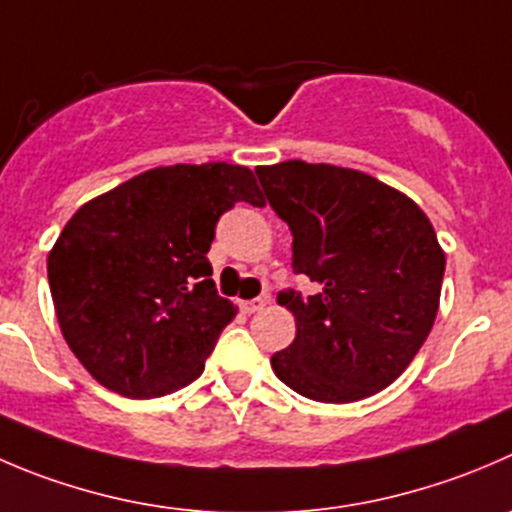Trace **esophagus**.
Segmentation results:
<instances>
[{"mask_svg": "<svg viewBox=\"0 0 512 512\" xmlns=\"http://www.w3.org/2000/svg\"><path fill=\"white\" fill-rule=\"evenodd\" d=\"M265 305H267V300H262V297H257V300H245L240 307L247 312V315H252V312L265 310Z\"/></svg>", "mask_w": 512, "mask_h": 512, "instance_id": "obj_1", "label": "esophagus"}]
</instances>
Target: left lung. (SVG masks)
<instances>
[{
	"label": "left lung",
	"mask_w": 512,
	"mask_h": 512,
	"mask_svg": "<svg viewBox=\"0 0 512 512\" xmlns=\"http://www.w3.org/2000/svg\"><path fill=\"white\" fill-rule=\"evenodd\" d=\"M255 172L292 230V267L320 285L310 297H277L297 332L272 355V370L320 403L380 393L438 315L445 252L433 222L405 192L360 170L287 160Z\"/></svg>",
	"instance_id": "obj_1"
}]
</instances>
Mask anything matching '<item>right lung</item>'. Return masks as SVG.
I'll return each instance as SVG.
<instances>
[{"mask_svg":"<svg viewBox=\"0 0 512 512\" xmlns=\"http://www.w3.org/2000/svg\"><path fill=\"white\" fill-rule=\"evenodd\" d=\"M235 202L262 205L252 170L155 167L84 202L47 255L59 330L84 370L124 398H160L202 375L237 307L207 260Z\"/></svg>","mask_w":512,"mask_h":512,"instance_id":"obj_1","label":"right lung"}]
</instances>
